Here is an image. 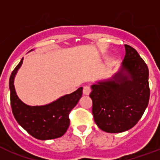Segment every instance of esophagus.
<instances>
[{"mask_svg":"<svg viewBox=\"0 0 160 160\" xmlns=\"http://www.w3.org/2000/svg\"><path fill=\"white\" fill-rule=\"evenodd\" d=\"M90 91H91V90H90V88L89 87V86H84V88H83V94L85 95H90Z\"/></svg>","mask_w":160,"mask_h":160,"instance_id":"34e87169","label":"esophagus"}]
</instances>
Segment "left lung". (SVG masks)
I'll list each match as a JSON object with an SVG mask.
<instances>
[{"label":"left lung","mask_w":160,"mask_h":160,"mask_svg":"<svg viewBox=\"0 0 160 160\" xmlns=\"http://www.w3.org/2000/svg\"><path fill=\"white\" fill-rule=\"evenodd\" d=\"M125 55L111 77L90 86L95 124L107 133H121L138 123L149 100V69L135 49L124 45Z\"/></svg>","instance_id":"8db88e82"}]
</instances>
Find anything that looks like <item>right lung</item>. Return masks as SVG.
<instances>
[{"instance_id": "add662e5", "label": "right lung", "mask_w": 160, "mask_h": 160, "mask_svg": "<svg viewBox=\"0 0 160 160\" xmlns=\"http://www.w3.org/2000/svg\"><path fill=\"white\" fill-rule=\"evenodd\" d=\"M33 50H31V51ZM22 58L9 80L11 104L15 119L31 136L41 140L56 139L65 134L70 125L69 113L82 96L83 88L60 96L44 105H28L20 100L14 85L15 77L23 63Z\"/></svg>"}]
</instances>
